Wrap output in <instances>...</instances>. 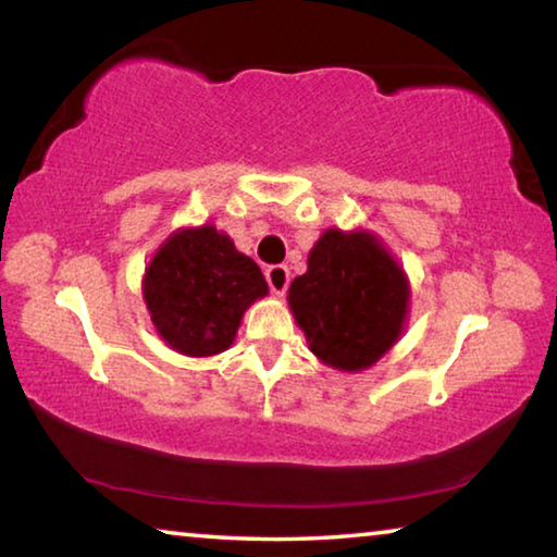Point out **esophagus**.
<instances>
[{"instance_id": "1", "label": "esophagus", "mask_w": 557, "mask_h": 557, "mask_svg": "<svg viewBox=\"0 0 557 557\" xmlns=\"http://www.w3.org/2000/svg\"><path fill=\"white\" fill-rule=\"evenodd\" d=\"M265 277H268L270 289L275 292V295H285L287 287H289V270L285 265L268 268L265 270Z\"/></svg>"}]
</instances>
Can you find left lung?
I'll use <instances>...</instances> for the list:
<instances>
[{
  "mask_svg": "<svg viewBox=\"0 0 557 557\" xmlns=\"http://www.w3.org/2000/svg\"><path fill=\"white\" fill-rule=\"evenodd\" d=\"M289 309L319 361L363 371L398 342L410 285L383 243L366 231H324L307 272L292 280Z\"/></svg>",
  "mask_w": 557,
  "mask_h": 557,
  "instance_id": "1",
  "label": "left lung"
}]
</instances>
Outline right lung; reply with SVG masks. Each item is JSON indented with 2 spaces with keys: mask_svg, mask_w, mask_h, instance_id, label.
Masks as SVG:
<instances>
[{
  "mask_svg": "<svg viewBox=\"0 0 557 557\" xmlns=\"http://www.w3.org/2000/svg\"><path fill=\"white\" fill-rule=\"evenodd\" d=\"M143 295L166 346L201 358L233 344L245 309L268 295V282L228 235L201 225L162 243L145 270Z\"/></svg>",
  "mask_w": 557,
  "mask_h": 557,
  "instance_id": "1",
  "label": "right lung"
}]
</instances>
